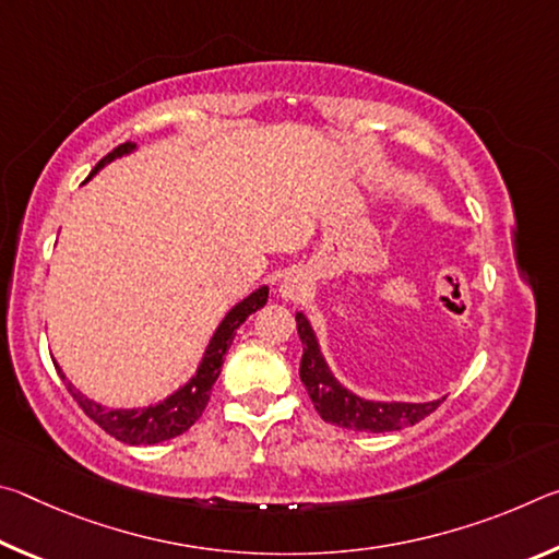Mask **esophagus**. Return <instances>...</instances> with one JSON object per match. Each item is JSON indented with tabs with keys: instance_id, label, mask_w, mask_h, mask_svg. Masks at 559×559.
Wrapping results in <instances>:
<instances>
[{
	"instance_id": "obj_1",
	"label": "esophagus",
	"mask_w": 559,
	"mask_h": 559,
	"mask_svg": "<svg viewBox=\"0 0 559 559\" xmlns=\"http://www.w3.org/2000/svg\"><path fill=\"white\" fill-rule=\"evenodd\" d=\"M310 288V278H308V273L302 271V269H296V271H290L286 278L281 281V286H278V296L283 298V300H300L302 296H306V290Z\"/></svg>"
}]
</instances>
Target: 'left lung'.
Returning <instances> with one entry per match:
<instances>
[{
	"instance_id": "left-lung-1",
	"label": "left lung",
	"mask_w": 559,
	"mask_h": 559,
	"mask_svg": "<svg viewBox=\"0 0 559 559\" xmlns=\"http://www.w3.org/2000/svg\"><path fill=\"white\" fill-rule=\"evenodd\" d=\"M296 325L302 343L300 382L306 384L308 396L313 400L320 419L328 424H335V427L349 431H400L414 427L416 421H421L424 416H429L447 400V396H441V400L431 402H382L357 394L337 380L333 367L328 365L323 355L313 325H310V320L300 310L296 313Z\"/></svg>"
}]
</instances>
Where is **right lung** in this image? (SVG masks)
Masks as SVG:
<instances>
[{"instance_id":"right-lung-1","label":"right lung","mask_w":559,"mask_h":559,"mask_svg":"<svg viewBox=\"0 0 559 559\" xmlns=\"http://www.w3.org/2000/svg\"><path fill=\"white\" fill-rule=\"evenodd\" d=\"M135 150H138L135 143H126L116 147L110 155L103 157L100 163L93 167L91 177L98 175L103 167L112 163V159L128 157L135 153ZM266 300H269V286H259L239 302H234L229 313H226L222 318V323L216 325L210 343H206L204 355L200 359V365H197L194 374L189 377L185 384H179L173 394H167L165 400H159L155 404L132 406V409L106 406L96 400H91V396H86L81 390H75L69 377L63 374L59 362L51 357L53 367L63 380L66 390L73 394V400L79 402L81 409L86 412L103 431H108L110 437H116L122 443H130V447H153V443H163L167 439L179 437V433H185L197 419H200L206 402H210L212 396V386L216 380H219L226 349H229L236 330H239V325L251 313H257L259 308L266 306Z\"/></svg>"}]
</instances>
